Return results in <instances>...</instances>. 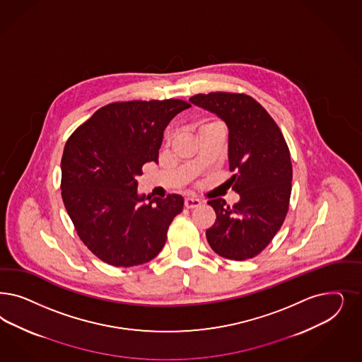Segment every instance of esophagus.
<instances>
[{
    "instance_id": "obj_1",
    "label": "esophagus",
    "mask_w": 362,
    "mask_h": 362,
    "mask_svg": "<svg viewBox=\"0 0 362 362\" xmlns=\"http://www.w3.org/2000/svg\"><path fill=\"white\" fill-rule=\"evenodd\" d=\"M201 205V201L196 197H187L185 199V206L187 209H194V208H199Z\"/></svg>"
}]
</instances>
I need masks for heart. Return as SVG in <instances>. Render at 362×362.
I'll use <instances>...</instances> for the list:
<instances>
[{
    "mask_svg": "<svg viewBox=\"0 0 362 362\" xmlns=\"http://www.w3.org/2000/svg\"><path fill=\"white\" fill-rule=\"evenodd\" d=\"M214 125H221V124L217 122V121H206V122H202V124L199 125V132L201 129L208 128V127H214Z\"/></svg>",
    "mask_w": 362,
    "mask_h": 362,
    "instance_id": "obj_1",
    "label": "heart"
}]
</instances>
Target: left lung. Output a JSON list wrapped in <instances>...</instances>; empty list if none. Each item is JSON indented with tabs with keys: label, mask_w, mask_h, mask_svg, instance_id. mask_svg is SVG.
I'll return each mask as SVG.
<instances>
[{
	"label": "left lung",
	"mask_w": 362,
	"mask_h": 362,
	"mask_svg": "<svg viewBox=\"0 0 362 362\" xmlns=\"http://www.w3.org/2000/svg\"><path fill=\"white\" fill-rule=\"evenodd\" d=\"M192 104L220 117L229 129L228 158L233 206L209 199L216 222L206 230L218 256L243 261L261 253L280 230L289 209L292 161L286 141L268 112L250 95L216 92L196 94Z\"/></svg>",
	"instance_id": "left-lung-1"
}]
</instances>
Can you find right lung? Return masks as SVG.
Segmentation results:
<instances>
[{"label":"right lung","mask_w":362,"mask_h":362,"mask_svg":"<svg viewBox=\"0 0 362 362\" xmlns=\"http://www.w3.org/2000/svg\"><path fill=\"white\" fill-rule=\"evenodd\" d=\"M190 105L182 100L113 103L71 134L61 160V196L88 249L113 267L157 256L184 199L140 194L142 165L158 163L163 130Z\"/></svg>","instance_id":"right-lung-1"}]
</instances>
